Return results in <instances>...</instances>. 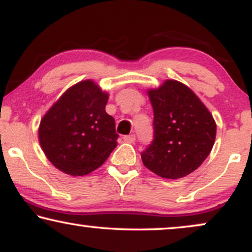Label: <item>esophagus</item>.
<instances>
[{
    "instance_id": "obj_1",
    "label": "esophagus",
    "mask_w": 252,
    "mask_h": 252,
    "mask_svg": "<svg viewBox=\"0 0 252 252\" xmlns=\"http://www.w3.org/2000/svg\"><path fill=\"white\" fill-rule=\"evenodd\" d=\"M123 140L126 141V143H134L135 141H136V136H135L134 134H131V135H126V136H124Z\"/></svg>"
}]
</instances>
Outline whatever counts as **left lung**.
<instances>
[{"label": "left lung", "mask_w": 252, "mask_h": 252, "mask_svg": "<svg viewBox=\"0 0 252 252\" xmlns=\"http://www.w3.org/2000/svg\"><path fill=\"white\" fill-rule=\"evenodd\" d=\"M147 94L154 110V140L141 154L142 162L161 178H184L212 150L215 118L194 92L178 80H164Z\"/></svg>", "instance_id": "8db88e82"}]
</instances>
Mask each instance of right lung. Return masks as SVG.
Instances as JSON below:
<instances>
[{"label": "right lung", "mask_w": 252, "mask_h": 252, "mask_svg": "<svg viewBox=\"0 0 252 252\" xmlns=\"http://www.w3.org/2000/svg\"><path fill=\"white\" fill-rule=\"evenodd\" d=\"M108 92L94 80L66 90L39 126V142L56 168L83 176L99 168L116 148L115 120L105 112Z\"/></svg>", "instance_id": "add662e5"}]
</instances>
